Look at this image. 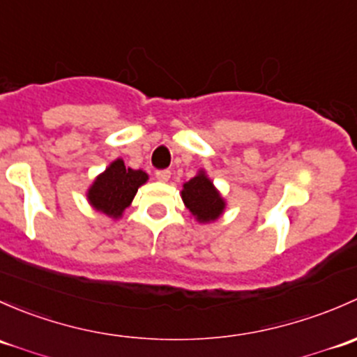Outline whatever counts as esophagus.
<instances>
[{"mask_svg":"<svg viewBox=\"0 0 357 357\" xmlns=\"http://www.w3.org/2000/svg\"><path fill=\"white\" fill-rule=\"evenodd\" d=\"M170 170H160L156 172V178L160 180V182H168L170 180Z\"/></svg>","mask_w":357,"mask_h":357,"instance_id":"34e87169","label":"esophagus"}]
</instances>
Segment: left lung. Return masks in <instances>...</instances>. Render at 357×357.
Masks as SVG:
<instances>
[{"mask_svg": "<svg viewBox=\"0 0 357 357\" xmlns=\"http://www.w3.org/2000/svg\"><path fill=\"white\" fill-rule=\"evenodd\" d=\"M180 196L197 223H213L225 213L227 201L203 168L189 182L183 183Z\"/></svg>", "mask_w": 357, "mask_h": 357, "instance_id": "8db88e82", "label": "left lung"}]
</instances>
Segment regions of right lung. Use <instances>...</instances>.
I'll list each match as a JSON object with an SVG mask.
<instances>
[{"mask_svg": "<svg viewBox=\"0 0 357 357\" xmlns=\"http://www.w3.org/2000/svg\"><path fill=\"white\" fill-rule=\"evenodd\" d=\"M148 174L125 167L122 158L106 167L87 189V203L112 220H119L132 204L139 187L148 182Z\"/></svg>", "mask_w": 357, "mask_h": 357, "instance_id": "right-lung-1", "label": "right lung"}]
</instances>
